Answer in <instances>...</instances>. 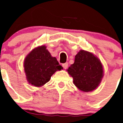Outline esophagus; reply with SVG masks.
<instances>
[{
    "label": "esophagus",
    "mask_w": 123,
    "mask_h": 123,
    "mask_svg": "<svg viewBox=\"0 0 123 123\" xmlns=\"http://www.w3.org/2000/svg\"><path fill=\"white\" fill-rule=\"evenodd\" d=\"M62 67H63L64 69H67L68 66V62H66V63L62 64Z\"/></svg>",
    "instance_id": "obj_1"
}]
</instances>
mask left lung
<instances>
[{
  "instance_id": "1",
  "label": "left lung",
  "mask_w": 123,
  "mask_h": 123,
  "mask_svg": "<svg viewBox=\"0 0 123 123\" xmlns=\"http://www.w3.org/2000/svg\"><path fill=\"white\" fill-rule=\"evenodd\" d=\"M67 71L73 77V84L84 92L92 91L96 89L103 76V68L99 59L83 50L75 55L74 63Z\"/></svg>"
}]
</instances>
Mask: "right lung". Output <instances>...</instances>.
<instances>
[{"label": "right lung", "instance_id": "1", "mask_svg": "<svg viewBox=\"0 0 123 123\" xmlns=\"http://www.w3.org/2000/svg\"><path fill=\"white\" fill-rule=\"evenodd\" d=\"M24 66L27 80L35 87L44 85L55 71L63 69L44 45L32 50L24 60Z\"/></svg>", "mask_w": 123, "mask_h": 123}]
</instances>
